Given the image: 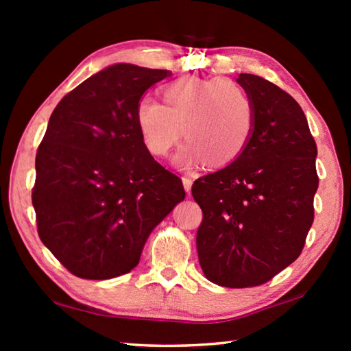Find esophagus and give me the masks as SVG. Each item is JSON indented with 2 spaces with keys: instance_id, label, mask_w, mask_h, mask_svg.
I'll return each instance as SVG.
<instances>
[{
  "instance_id": "1",
  "label": "esophagus",
  "mask_w": 351,
  "mask_h": 351,
  "mask_svg": "<svg viewBox=\"0 0 351 351\" xmlns=\"http://www.w3.org/2000/svg\"><path fill=\"white\" fill-rule=\"evenodd\" d=\"M182 186H184V190H186L187 193H190V190H192V180L187 176H182Z\"/></svg>"
}]
</instances>
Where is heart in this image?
I'll return each mask as SVG.
<instances>
[{"mask_svg": "<svg viewBox=\"0 0 351 351\" xmlns=\"http://www.w3.org/2000/svg\"><path fill=\"white\" fill-rule=\"evenodd\" d=\"M136 125L147 150L165 156L184 133L176 153L180 169L213 167L235 161L251 139L254 106L237 83L223 77H181L162 90V104L150 96L138 100Z\"/></svg>", "mask_w": 351, "mask_h": 351, "instance_id": "obj_1", "label": "heart"}]
</instances>
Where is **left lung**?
Returning a JSON list of instances; mask_svg holds the SVG:
<instances>
[{"label":"left lung","instance_id":"1","mask_svg":"<svg viewBox=\"0 0 351 351\" xmlns=\"http://www.w3.org/2000/svg\"><path fill=\"white\" fill-rule=\"evenodd\" d=\"M237 82L254 106L251 139L224 169L198 178L201 269L226 288L263 285L299 257L314 219L317 147L300 105L254 74Z\"/></svg>","mask_w":351,"mask_h":351}]
</instances>
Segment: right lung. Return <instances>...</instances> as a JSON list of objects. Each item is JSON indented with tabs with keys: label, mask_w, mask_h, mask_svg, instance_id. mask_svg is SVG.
<instances>
[{
	"label": "right lung",
	"mask_w": 351,
	"mask_h": 351,
	"mask_svg": "<svg viewBox=\"0 0 351 351\" xmlns=\"http://www.w3.org/2000/svg\"><path fill=\"white\" fill-rule=\"evenodd\" d=\"M167 69L117 63L68 93L35 158L40 240L69 272L106 280L138 266L152 230L184 199L182 182L147 150L136 105Z\"/></svg>",
	"instance_id": "1"
}]
</instances>
